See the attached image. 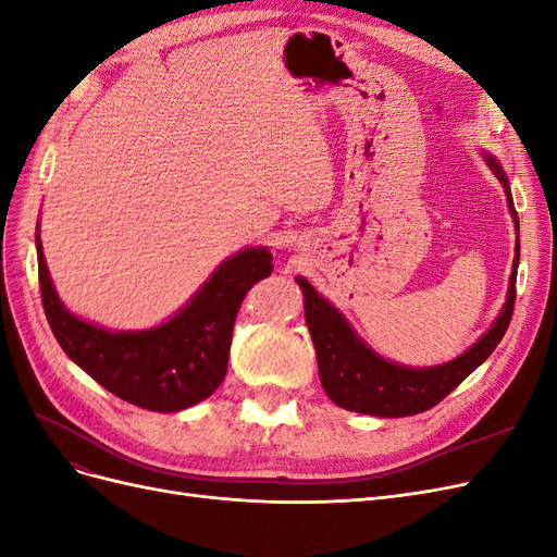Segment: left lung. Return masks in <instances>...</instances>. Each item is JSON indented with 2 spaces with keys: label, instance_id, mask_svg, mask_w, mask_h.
<instances>
[{
  "label": "left lung",
  "instance_id": "1",
  "mask_svg": "<svg viewBox=\"0 0 557 557\" xmlns=\"http://www.w3.org/2000/svg\"><path fill=\"white\" fill-rule=\"evenodd\" d=\"M485 162L507 193L509 211L516 221L518 232V213L513 209L509 178L502 172L499 162L485 153ZM518 242H516V258L513 272L509 278L507 305H504L495 325L487 330L481 339L465 350L460 358H455L446 364L411 369L401 367L391 360L381 358L379 352L369 348L360 336L352 332L348 320L336 311L325 297L315 293L313 285L297 276L301 293H305V313L311 339L315 346L318 358V374L323 383L327 397L336 407L381 416V418H404L413 413H423L440 404L448 393H453L474 369L491 358V352L502 342L507 332L513 313L516 301V274H518Z\"/></svg>",
  "mask_w": 557,
  "mask_h": 557
}]
</instances>
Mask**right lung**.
Wrapping results in <instances>:
<instances>
[{"mask_svg":"<svg viewBox=\"0 0 557 557\" xmlns=\"http://www.w3.org/2000/svg\"><path fill=\"white\" fill-rule=\"evenodd\" d=\"M37 260L44 311L66 356L115 397L160 413L188 409L223 383L242 301L274 269L267 248H244L218 267L166 323L141 332H109L62 305L48 274L39 227Z\"/></svg>","mask_w":557,"mask_h":557,"instance_id":"1","label":"right lung"}]
</instances>
